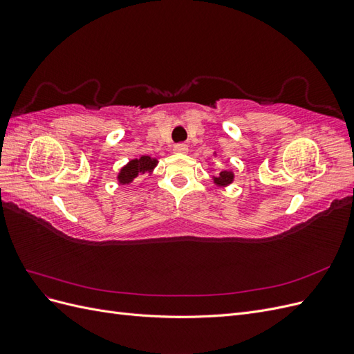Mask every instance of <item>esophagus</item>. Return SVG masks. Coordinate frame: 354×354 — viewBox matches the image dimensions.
I'll return each instance as SVG.
<instances>
[{
    "label": "esophagus",
    "instance_id": "34e87169",
    "mask_svg": "<svg viewBox=\"0 0 354 354\" xmlns=\"http://www.w3.org/2000/svg\"><path fill=\"white\" fill-rule=\"evenodd\" d=\"M174 152L177 153H186L187 152V145L185 143H178L174 146Z\"/></svg>",
    "mask_w": 354,
    "mask_h": 354
}]
</instances>
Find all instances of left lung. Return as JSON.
<instances>
[{"instance_id": "1", "label": "left lung", "mask_w": 354, "mask_h": 354, "mask_svg": "<svg viewBox=\"0 0 354 354\" xmlns=\"http://www.w3.org/2000/svg\"><path fill=\"white\" fill-rule=\"evenodd\" d=\"M233 177L234 176H233L232 171L224 169V171H221L218 177H212V178H214V183H216L217 186H227L233 181Z\"/></svg>"}]
</instances>
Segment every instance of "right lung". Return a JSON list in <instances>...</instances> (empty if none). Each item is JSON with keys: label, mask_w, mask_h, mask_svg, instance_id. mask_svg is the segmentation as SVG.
<instances>
[{"label": "right lung", "mask_w": 354, "mask_h": 354, "mask_svg": "<svg viewBox=\"0 0 354 354\" xmlns=\"http://www.w3.org/2000/svg\"><path fill=\"white\" fill-rule=\"evenodd\" d=\"M158 160L151 158V156H140L137 159H131L125 167L121 168L120 174H118V181L120 185H130L131 181L140 174H151L153 168L156 167Z\"/></svg>", "instance_id": "1"}]
</instances>
